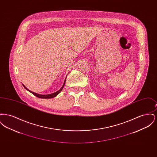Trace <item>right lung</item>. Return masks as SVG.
Masks as SVG:
<instances>
[{
	"label": "right lung",
	"instance_id": "right-lung-1",
	"mask_svg": "<svg viewBox=\"0 0 157 157\" xmlns=\"http://www.w3.org/2000/svg\"><path fill=\"white\" fill-rule=\"evenodd\" d=\"M65 81H66V79H65ZM65 82H64L63 86H62V88H61L59 90L56 91V92H55V93H53V94H48V95H40V94H38L35 93V92H32V91L29 90L27 88H26V87L24 86V85H23V86H24V88H25L26 90H28V91H29L32 94H33L35 96L37 97V98H52L55 97L56 96H57V95L59 94L60 92V91L63 88V86H64L65 83Z\"/></svg>",
	"mask_w": 157,
	"mask_h": 157
}]
</instances>
